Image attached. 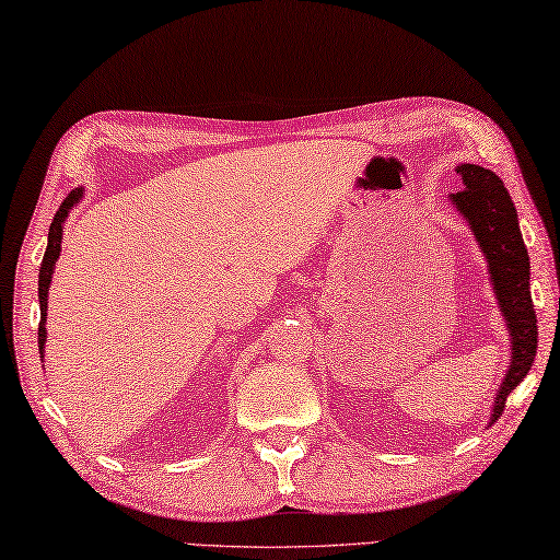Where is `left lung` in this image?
<instances>
[{"label":"left lung","instance_id":"left-lung-1","mask_svg":"<svg viewBox=\"0 0 560 560\" xmlns=\"http://www.w3.org/2000/svg\"><path fill=\"white\" fill-rule=\"evenodd\" d=\"M456 175H460L463 189L451 195V199L466 217L488 258L490 280L512 336V365L494 399L490 419L494 421L508 407L512 389L532 371L536 346H539V322H536L529 290V253L524 246L516 207L500 177L470 163L458 165Z\"/></svg>","mask_w":560,"mask_h":560}]
</instances>
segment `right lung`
Masks as SVG:
<instances>
[{"mask_svg": "<svg viewBox=\"0 0 560 560\" xmlns=\"http://www.w3.org/2000/svg\"><path fill=\"white\" fill-rule=\"evenodd\" d=\"M82 197V189H72V192L62 199V205L58 207L56 217L50 221L48 229V248L44 262H40V272H38V302H40V324H38V351H46V307H48V288H50V276L52 268H56V260L60 256V238H62V224H66L68 209L78 202ZM44 358V355H40Z\"/></svg>", "mask_w": 560, "mask_h": 560, "instance_id": "right-lung-1", "label": "right lung"}]
</instances>
